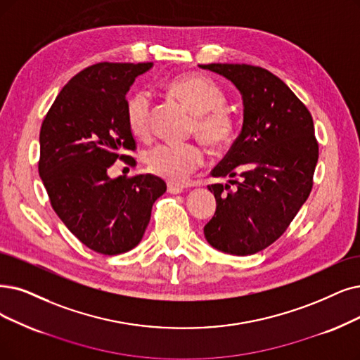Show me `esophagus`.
I'll use <instances>...</instances> for the list:
<instances>
[{
  "label": "esophagus",
  "mask_w": 360,
  "mask_h": 360,
  "mask_svg": "<svg viewBox=\"0 0 360 360\" xmlns=\"http://www.w3.org/2000/svg\"><path fill=\"white\" fill-rule=\"evenodd\" d=\"M184 191V188L181 184H177V183H168V192L171 195H179Z\"/></svg>",
  "instance_id": "esophagus-1"
}]
</instances>
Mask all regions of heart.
<instances>
[{"label":"heart","instance_id":"1","mask_svg":"<svg viewBox=\"0 0 360 360\" xmlns=\"http://www.w3.org/2000/svg\"><path fill=\"white\" fill-rule=\"evenodd\" d=\"M168 91L193 112L192 131L211 149L227 146L236 131L233 113L224 108L223 90L210 78L198 74L183 75L167 84ZM152 100L148 91L137 90L127 103V120L136 136L149 128ZM204 161V152L195 143H158L145 153V162L153 174L171 183L184 180Z\"/></svg>","mask_w":360,"mask_h":360}]
</instances>
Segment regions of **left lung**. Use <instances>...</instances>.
<instances>
[{"instance_id": "left-lung-1", "label": "left lung", "mask_w": 360, "mask_h": 360, "mask_svg": "<svg viewBox=\"0 0 360 360\" xmlns=\"http://www.w3.org/2000/svg\"><path fill=\"white\" fill-rule=\"evenodd\" d=\"M239 90L243 103L242 131L212 177L231 184H211L214 217L204 235L215 250L251 255L275 242L303 207L313 186L319 146L311 115L282 79L251 65L211 63ZM238 176L240 181H233Z\"/></svg>"}]
</instances>
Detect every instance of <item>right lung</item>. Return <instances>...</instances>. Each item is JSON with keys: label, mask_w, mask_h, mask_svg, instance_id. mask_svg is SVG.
<instances>
[{"label": "right lung", "mask_w": 360, "mask_h": 360, "mask_svg": "<svg viewBox=\"0 0 360 360\" xmlns=\"http://www.w3.org/2000/svg\"><path fill=\"white\" fill-rule=\"evenodd\" d=\"M153 63H97L56 97L39 131L38 171L59 219L85 247L117 255L139 245L167 184L153 174L110 179L115 161L134 160L127 93Z\"/></svg>", "instance_id": "add662e5"}]
</instances>
